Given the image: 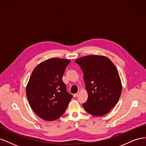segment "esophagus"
<instances>
[{
  "label": "esophagus",
  "instance_id": "esophagus-1",
  "mask_svg": "<svg viewBox=\"0 0 146 146\" xmlns=\"http://www.w3.org/2000/svg\"><path fill=\"white\" fill-rule=\"evenodd\" d=\"M78 94H79V92H77V93H76V94H74V98H77V97L78 96Z\"/></svg>",
  "mask_w": 146,
  "mask_h": 146
}]
</instances>
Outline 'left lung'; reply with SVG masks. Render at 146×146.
Here are the masks:
<instances>
[{
  "instance_id": "obj_1",
  "label": "left lung",
  "mask_w": 146,
  "mask_h": 146,
  "mask_svg": "<svg viewBox=\"0 0 146 146\" xmlns=\"http://www.w3.org/2000/svg\"><path fill=\"white\" fill-rule=\"evenodd\" d=\"M76 63L82 70L88 93L83 108L93 116L105 115L116 105L121 94V82L116 68L110 59L100 55L83 56Z\"/></svg>"
}]
</instances>
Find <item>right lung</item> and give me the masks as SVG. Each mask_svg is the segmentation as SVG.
<instances>
[{
  "instance_id": "obj_1",
  "label": "right lung",
  "mask_w": 146,
  "mask_h": 146,
  "mask_svg": "<svg viewBox=\"0 0 146 146\" xmlns=\"http://www.w3.org/2000/svg\"><path fill=\"white\" fill-rule=\"evenodd\" d=\"M70 60L50 58L33 70L26 88L29 103L33 111L46 121H54L66 111L72 95L67 91L62 77Z\"/></svg>"
}]
</instances>
